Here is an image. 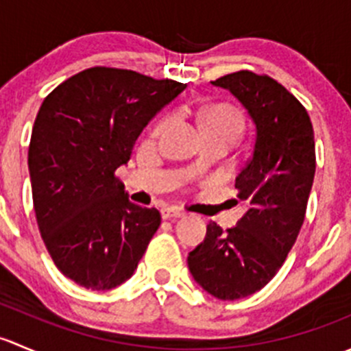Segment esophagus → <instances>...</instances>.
Instances as JSON below:
<instances>
[{"mask_svg": "<svg viewBox=\"0 0 351 351\" xmlns=\"http://www.w3.org/2000/svg\"><path fill=\"white\" fill-rule=\"evenodd\" d=\"M162 219H180V217H185V212L180 210L176 207H165L161 210Z\"/></svg>", "mask_w": 351, "mask_h": 351, "instance_id": "34e87169", "label": "esophagus"}]
</instances>
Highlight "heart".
Here are the masks:
<instances>
[{"mask_svg": "<svg viewBox=\"0 0 351 351\" xmlns=\"http://www.w3.org/2000/svg\"><path fill=\"white\" fill-rule=\"evenodd\" d=\"M169 123H171L169 117L159 120L153 129V136H161L168 129ZM198 123H200L205 137H219V139L229 141L231 144L241 136L244 129L241 113L229 105H212V107L202 110Z\"/></svg>", "mask_w": 351, "mask_h": 351, "instance_id": "obj_1", "label": "heart"}]
</instances>
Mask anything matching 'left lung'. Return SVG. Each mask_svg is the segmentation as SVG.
<instances>
[{
  "label": "left lung",
  "instance_id": "left-lung-1",
  "mask_svg": "<svg viewBox=\"0 0 351 351\" xmlns=\"http://www.w3.org/2000/svg\"><path fill=\"white\" fill-rule=\"evenodd\" d=\"M212 84L254 123L253 153L234 185L246 212L228 231L210 222L186 261L205 292L238 300L275 277L299 236L316 171L314 130L307 110L270 76L238 71Z\"/></svg>",
  "mask_w": 351,
  "mask_h": 351
}]
</instances>
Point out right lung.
<instances>
[{
  "label": "right lung",
  "mask_w": 351,
  "mask_h": 351,
  "mask_svg": "<svg viewBox=\"0 0 351 351\" xmlns=\"http://www.w3.org/2000/svg\"><path fill=\"white\" fill-rule=\"evenodd\" d=\"M185 88L90 67L42 101L28 147L34 208L52 261L77 285L104 292L123 284L158 231L161 214L132 204L115 171L144 127Z\"/></svg>",
  "instance_id": "add662e5"
}]
</instances>
